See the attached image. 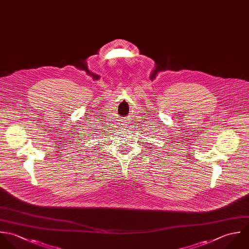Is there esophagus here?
Instances as JSON below:
<instances>
[{
    "label": "esophagus",
    "instance_id": "34e87169",
    "mask_svg": "<svg viewBox=\"0 0 249 249\" xmlns=\"http://www.w3.org/2000/svg\"><path fill=\"white\" fill-rule=\"evenodd\" d=\"M122 125H123V126H124V125H125V124H122Z\"/></svg>",
    "mask_w": 249,
    "mask_h": 249
}]
</instances>
